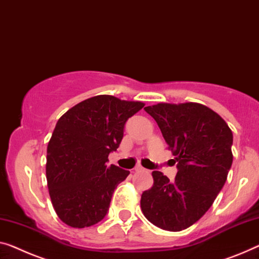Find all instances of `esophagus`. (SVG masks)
I'll return each mask as SVG.
<instances>
[{
  "label": "esophagus",
  "mask_w": 259,
  "mask_h": 259,
  "mask_svg": "<svg viewBox=\"0 0 259 259\" xmlns=\"http://www.w3.org/2000/svg\"><path fill=\"white\" fill-rule=\"evenodd\" d=\"M134 169H135V171H144V168H143L142 166H140V165H138V166L135 167Z\"/></svg>",
  "instance_id": "obj_1"
}]
</instances>
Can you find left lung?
Here are the masks:
<instances>
[{
    "label": "left lung",
    "instance_id": "8db88e82",
    "mask_svg": "<svg viewBox=\"0 0 259 259\" xmlns=\"http://www.w3.org/2000/svg\"><path fill=\"white\" fill-rule=\"evenodd\" d=\"M144 110L176 156L178 173L169 181L161 172H152V187L141 198L142 211L161 229L184 230L202 218L222 190L233 164V133L225 119L201 103L161 102Z\"/></svg>",
    "mask_w": 259,
    "mask_h": 259
}]
</instances>
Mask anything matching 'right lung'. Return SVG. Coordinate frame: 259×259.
Here are the masks:
<instances>
[{
	"label": "right lung",
	"instance_id": "right-lung-1",
	"mask_svg": "<svg viewBox=\"0 0 259 259\" xmlns=\"http://www.w3.org/2000/svg\"><path fill=\"white\" fill-rule=\"evenodd\" d=\"M145 105L113 95H96L58 119L48 144L46 180L52 206L72 228L105 218L114 190L129 176L108 156L118 148L126 119Z\"/></svg>",
	"mask_w": 259,
	"mask_h": 259
}]
</instances>
